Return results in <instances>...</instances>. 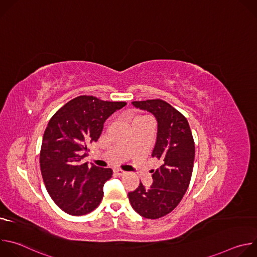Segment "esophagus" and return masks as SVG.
<instances>
[{"instance_id":"1","label":"esophagus","mask_w":257,"mask_h":257,"mask_svg":"<svg viewBox=\"0 0 257 257\" xmlns=\"http://www.w3.org/2000/svg\"><path fill=\"white\" fill-rule=\"evenodd\" d=\"M114 173L117 175V176H119V177H122V176H125L127 173L126 172H124V171H122V170H119V169H116L115 171H114Z\"/></svg>"}]
</instances>
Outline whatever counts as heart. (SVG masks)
Listing matches in <instances>:
<instances>
[{"label":"heart","mask_w":257,"mask_h":257,"mask_svg":"<svg viewBox=\"0 0 257 257\" xmlns=\"http://www.w3.org/2000/svg\"><path fill=\"white\" fill-rule=\"evenodd\" d=\"M144 118H146V117H144V116H141V117H136V118H134V119H133V121H132V123H133V122H135V121H138V120H141V119H144Z\"/></svg>","instance_id":"obj_1"}]
</instances>
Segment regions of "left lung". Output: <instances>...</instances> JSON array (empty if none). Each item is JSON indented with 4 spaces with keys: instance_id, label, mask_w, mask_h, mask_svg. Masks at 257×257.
<instances>
[{
    "instance_id": "1",
    "label": "left lung",
    "mask_w": 257,
    "mask_h": 257,
    "mask_svg": "<svg viewBox=\"0 0 257 257\" xmlns=\"http://www.w3.org/2000/svg\"><path fill=\"white\" fill-rule=\"evenodd\" d=\"M133 105L152 113L158 121V135L153 158L161 166L153 173V185L142 183L128 193L133 209L145 218H160L180 203L192 176L195 145L187 119L167 101L157 98L132 101Z\"/></svg>"
}]
</instances>
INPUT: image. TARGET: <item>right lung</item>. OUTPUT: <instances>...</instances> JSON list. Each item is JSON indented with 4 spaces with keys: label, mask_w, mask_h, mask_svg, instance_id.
<instances>
[{
    "label": "right lung",
    "mask_w": 257,
    "mask_h": 257,
    "mask_svg": "<svg viewBox=\"0 0 257 257\" xmlns=\"http://www.w3.org/2000/svg\"><path fill=\"white\" fill-rule=\"evenodd\" d=\"M125 105V101L80 95L51 118L42 143L41 171L50 196L66 213L84 215L99 205L113 171L88 167L82 160L99 138L105 120Z\"/></svg>",
    "instance_id": "obj_1"
}]
</instances>
